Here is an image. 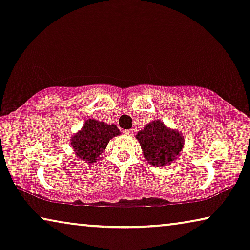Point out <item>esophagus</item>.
Listing matches in <instances>:
<instances>
[{"mask_svg":"<svg viewBox=\"0 0 250 250\" xmlns=\"http://www.w3.org/2000/svg\"><path fill=\"white\" fill-rule=\"evenodd\" d=\"M133 129H125L124 131V134L125 135H128V136H131V135H133Z\"/></svg>","mask_w":250,"mask_h":250,"instance_id":"obj_1","label":"esophagus"}]
</instances>
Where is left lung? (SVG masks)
Wrapping results in <instances>:
<instances>
[{
  "instance_id": "left-lung-1",
  "label": "left lung",
  "mask_w": 250,
  "mask_h": 250,
  "mask_svg": "<svg viewBox=\"0 0 250 250\" xmlns=\"http://www.w3.org/2000/svg\"><path fill=\"white\" fill-rule=\"evenodd\" d=\"M136 139L142 147L143 155L150 165L162 167L172 164L184 147L183 134L177 129L166 127L164 122L153 121L137 133Z\"/></svg>"
}]
</instances>
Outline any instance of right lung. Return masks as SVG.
I'll return each instance as SVG.
<instances>
[{
  "instance_id": "add662e5",
  "label": "right lung",
  "mask_w": 250,
  "mask_h": 250,
  "mask_svg": "<svg viewBox=\"0 0 250 250\" xmlns=\"http://www.w3.org/2000/svg\"><path fill=\"white\" fill-rule=\"evenodd\" d=\"M119 134L121 132L116 125H108L89 118L80 131L72 137L71 146L81 160L93 164L106 149L108 142Z\"/></svg>"
}]
</instances>
